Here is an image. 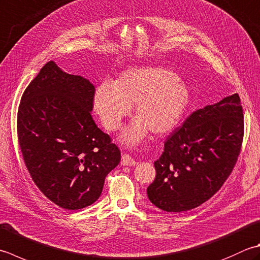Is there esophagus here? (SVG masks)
<instances>
[{"label":"esophagus","instance_id":"1","mask_svg":"<svg viewBox=\"0 0 260 260\" xmlns=\"http://www.w3.org/2000/svg\"><path fill=\"white\" fill-rule=\"evenodd\" d=\"M121 165L132 167V166L137 165V162H136L131 155H128V154H123V156H121Z\"/></svg>","mask_w":260,"mask_h":260}]
</instances>
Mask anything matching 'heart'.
<instances>
[{
	"label": "heart",
	"mask_w": 260,
	"mask_h": 260,
	"mask_svg": "<svg viewBox=\"0 0 260 260\" xmlns=\"http://www.w3.org/2000/svg\"><path fill=\"white\" fill-rule=\"evenodd\" d=\"M189 103V91L177 74L162 66H134L115 82L95 88L93 107L104 126L117 131L134 106L137 118L123 131L121 143L134 146L152 132L164 136L175 131Z\"/></svg>",
	"instance_id": "b5f03b06"
}]
</instances>
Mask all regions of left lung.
<instances>
[{
	"instance_id": "obj_1",
	"label": "left lung",
	"mask_w": 260,
	"mask_h": 260,
	"mask_svg": "<svg viewBox=\"0 0 260 260\" xmlns=\"http://www.w3.org/2000/svg\"><path fill=\"white\" fill-rule=\"evenodd\" d=\"M243 140L239 94L194 111L165 143L147 187L152 204L166 212L200 206L220 189L233 170Z\"/></svg>"
}]
</instances>
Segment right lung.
I'll list each match as a JSON object with an SVG mask.
<instances>
[{
  "mask_svg": "<svg viewBox=\"0 0 260 260\" xmlns=\"http://www.w3.org/2000/svg\"><path fill=\"white\" fill-rule=\"evenodd\" d=\"M94 86L81 75L45 64L22 94L18 140L39 190L65 210L98 200L120 151L91 116Z\"/></svg>",
  "mask_w": 260,
  "mask_h": 260,
  "instance_id": "obj_1",
  "label": "right lung"
}]
</instances>
